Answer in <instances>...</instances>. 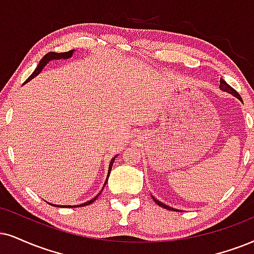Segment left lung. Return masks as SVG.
<instances>
[{
	"label": "left lung",
	"instance_id": "obj_1",
	"mask_svg": "<svg viewBox=\"0 0 254 254\" xmlns=\"http://www.w3.org/2000/svg\"><path fill=\"white\" fill-rule=\"evenodd\" d=\"M219 87H220V89H221V90H224V92H226V93L232 94L233 96H236V98H238V99L240 100V101H243V100H242V96H240L239 94H238L237 90H234V89L232 88V87H231L230 84H228L225 80L220 79V86H219ZM152 198H153V200H154V201H155L156 203H158L159 206H161V207H164V208H166V209H168V211H178V209H175V208H173V207H170V206H167V205H165V203L160 202V201H159V200H156V199L154 198V196H152Z\"/></svg>",
	"mask_w": 254,
	"mask_h": 254
}]
</instances>
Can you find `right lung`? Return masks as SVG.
<instances>
[{
	"label": "right lung",
	"mask_w": 254,
	"mask_h": 254,
	"mask_svg": "<svg viewBox=\"0 0 254 254\" xmlns=\"http://www.w3.org/2000/svg\"><path fill=\"white\" fill-rule=\"evenodd\" d=\"M73 52H74V49H73V51L65 52V53H54V52H51V53H48V54H46V55L42 58V60L40 61V64H39V65H37L36 69L34 70V73L31 74L29 77H28L26 82H28V81H30L31 79H34V77H35L36 75L39 74L40 71L43 69V67H45V65H46L47 64H48V62L51 61V60H60V59H69V58H71V55H73ZM114 160H115V158H113L112 160H111V164H109L108 177H109V173H111L112 166H113V162H114ZM106 180H108V179H106ZM105 185H106V184H105ZM105 185H103V187H105ZM102 190H103V189H102ZM100 193H101V192H100ZM100 193H99V194H100ZM99 194L95 196V198H93L92 200H89V201H87V202L81 203V205H79V206H87V205H89V203L94 202V200H96V198H98V196H99ZM52 206H56V207H69V208H70V207H74V206H61V205H54V203H52Z\"/></svg>",
	"instance_id": "1"
}]
</instances>
